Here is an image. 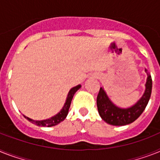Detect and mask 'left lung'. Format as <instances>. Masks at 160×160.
Segmentation results:
<instances>
[{
	"label": "left lung",
	"mask_w": 160,
	"mask_h": 160,
	"mask_svg": "<svg viewBox=\"0 0 160 160\" xmlns=\"http://www.w3.org/2000/svg\"><path fill=\"white\" fill-rule=\"evenodd\" d=\"M145 71L147 74L145 92L137 102L128 108H120L114 105L104 88H101L96 99V104L99 114L105 122L113 126H124L134 122L143 113L149 102L152 90L151 76L146 68H145Z\"/></svg>",
	"instance_id": "1"
}]
</instances>
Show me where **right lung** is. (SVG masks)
Wrapping results in <instances>:
<instances>
[{"mask_svg": "<svg viewBox=\"0 0 160 160\" xmlns=\"http://www.w3.org/2000/svg\"><path fill=\"white\" fill-rule=\"evenodd\" d=\"M82 86L79 84V85L76 86L74 88H71L70 91L68 92V96H67V98H66L65 103H64V106L61 109V110L58 113H56L55 115L52 116L51 118H47V119L44 120H33L32 118H28L27 116H24V118L26 119H28L29 122H31L32 123L37 125V126L39 127H53L55 125L59 124V122H61L62 121H64L65 119V118L68 115V109H69V107L71 105V101H72V99L74 96L75 92H77L78 90L81 88Z\"/></svg>", "mask_w": 160, "mask_h": 160, "instance_id": "obj_1", "label": "right lung"}]
</instances>
